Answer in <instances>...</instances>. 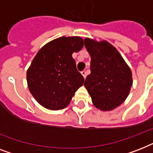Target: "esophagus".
Masks as SVG:
<instances>
[{"instance_id": "34e87169", "label": "esophagus", "mask_w": 153, "mask_h": 153, "mask_svg": "<svg viewBox=\"0 0 153 153\" xmlns=\"http://www.w3.org/2000/svg\"><path fill=\"white\" fill-rule=\"evenodd\" d=\"M81 74H82V76L84 77V79H86V71H82Z\"/></svg>"}]
</instances>
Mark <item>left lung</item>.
Masks as SVG:
<instances>
[{
    "label": "left lung",
    "mask_w": 153,
    "mask_h": 153,
    "mask_svg": "<svg viewBox=\"0 0 153 153\" xmlns=\"http://www.w3.org/2000/svg\"><path fill=\"white\" fill-rule=\"evenodd\" d=\"M84 44L91 59V72L84 86L96 108L102 111L113 110L125 102L130 92L132 71L109 42L86 38Z\"/></svg>",
    "instance_id": "obj_1"
}]
</instances>
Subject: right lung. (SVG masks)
Returning a JSON list of instances; mask_svg holds the SVG:
<instances>
[{
  "label": "right lung",
  "instance_id": "add662e5",
  "mask_svg": "<svg viewBox=\"0 0 153 153\" xmlns=\"http://www.w3.org/2000/svg\"><path fill=\"white\" fill-rule=\"evenodd\" d=\"M83 48L79 36H62L39 49L27 71L30 93L46 109H62L83 85L84 78L76 69L72 54Z\"/></svg>",
  "mask_w": 153,
  "mask_h": 153
}]
</instances>
